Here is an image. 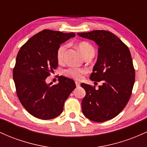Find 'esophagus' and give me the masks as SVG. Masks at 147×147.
Wrapping results in <instances>:
<instances>
[{
	"label": "esophagus",
	"mask_w": 147,
	"mask_h": 147,
	"mask_svg": "<svg viewBox=\"0 0 147 147\" xmlns=\"http://www.w3.org/2000/svg\"><path fill=\"white\" fill-rule=\"evenodd\" d=\"M75 84H76V86L77 87H79L80 86V83L78 82H75Z\"/></svg>",
	"instance_id": "1"
}]
</instances>
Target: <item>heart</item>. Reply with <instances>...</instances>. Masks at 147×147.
<instances>
[{"label":"heart","mask_w":147,"mask_h":147,"mask_svg":"<svg viewBox=\"0 0 147 147\" xmlns=\"http://www.w3.org/2000/svg\"><path fill=\"white\" fill-rule=\"evenodd\" d=\"M77 47L81 53H82V55L85 58L88 57H93L94 55H95V49L90 43H88L86 41L80 42V43H79L77 45ZM66 49V45H61L59 48L58 50H57V59L59 62H62L63 61ZM63 73L67 77H71V78L74 79L79 80V79H82L83 75L86 73V69L82 68L70 67V68L65 69L64 70Z\"/></svg>","instance_id":"1"}]
</instances>
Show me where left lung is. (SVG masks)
<instances>
[{"label": "left lung", "mask_w": 147, "mask_h": 147, "mask_svg": "<svg viewBox=\"0 0 147 147\" xmlns=\"http://www.w3.org/2000/svg\"><path fill=\"white\" fill-rule=\"evenodd\" d=\"M77 34L92 40L98 45V57L90 79L94 82L103 81L98 89L81 84L86 90L82 112L90 120L105 122L116 117L131 97L136 77L131 52L111 32L94 30Z\"/></svg>", "instance_id": "1"}]
</instances>
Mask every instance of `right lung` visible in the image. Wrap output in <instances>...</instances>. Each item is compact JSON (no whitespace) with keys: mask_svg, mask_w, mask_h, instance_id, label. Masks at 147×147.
I'll use <instances>...</instances> for the list:
<instances>
[{"mask_svg":"<svg viewBox=\"0 0 147 147\" xmlns=\"http://www.w3.org/2000/svg\"><path fill=\"white\" fill-rule=\"evenodd\" d=\"M75 36L74 32L44 30L31 37L18 51L13 79L20 102L34 117L50 119L59 115L64 102L75 88V82L63 76L55 85L45 82L58 66L60 45Z\"/></svg>","mask_w":147,"mask_h":147,"instance_id":"right-lung-1","label":"right lung"}]
</instances>
